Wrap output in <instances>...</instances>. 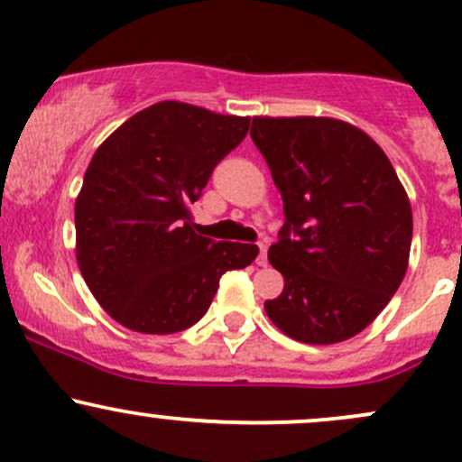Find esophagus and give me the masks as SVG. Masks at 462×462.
<instances>
[{
    "label": "esophagus",
    "mask_w": 462,
    "mask_h": 462,
    "mask_svg": "<svg viewBox=\"0 0 462 462\" xmlns=\"http://www.w3.org/2000/svg\"><path fill=\"white\" fill-rule=\"evenodd\" d=\"M257 246H260V253H257V260H255L257 266H266V264H269V255H266V251H269V245H266V240H262Z\"/></svg>",
    "instance_id": "1"
}]
</instances>
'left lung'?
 I'll return each mask as SVG.
<instances>
[{
	"label": "left lung",
	"mask_w": 462,
	"mask_h": 462,
	"mask_svg": "<svg viewBox=\"0 0 462 462\" xmlns=\"http://www.w3.org/2000/svg\"><path fill=\"white\" fill-rule=\"evenodd\" d=\"M251 138L284 200L269 262L284 291L264 304L301 344H337L388 306L408 271L411 207L383 150L335 118H253Z\"/></svg>",
	"instance_id": "1"
}]
</instances>
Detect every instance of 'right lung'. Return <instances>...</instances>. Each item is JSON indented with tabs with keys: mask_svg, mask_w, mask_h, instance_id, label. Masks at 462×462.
Segmentation results:
<instances>
[{
	"mask_svg": "<svg viewBox=\"0 0 462 462\" xmlns=\"http://www.w3.org/2000/svg\"><path fill=\"white\" fill-rule=\"evenodd\" d=\"M249 123L162 101L134 114L92 156L74 207L77 262L118 324L145 335L189 328L209 310L220 277L257 257L255 245L193 233L189 216Z\"/></svg>",
	"mask_w": 462,
	"mask_h": 462,
	"instance_id": "obj_1",
	"label": "right lung"
}]
</instances>
